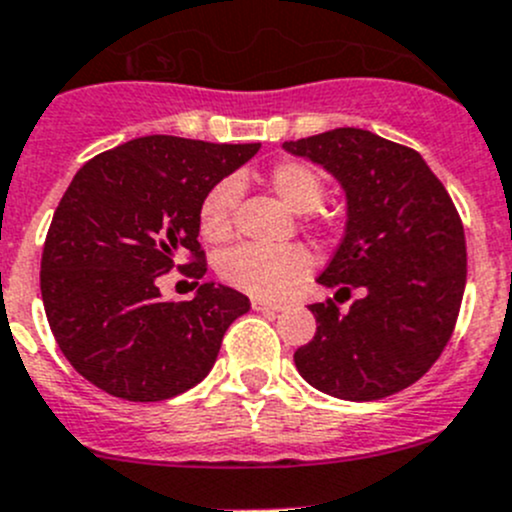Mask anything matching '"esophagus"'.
I'll return each mask as SVG.
<instances>
[{"label":"esophagus","instance_id":"34e87169","mask_svg":"<svg viewBox=\"0 0 512 512\" xmlns=\"http://www.w3.org/2000/svg\"><path fill=\"white\" fill-rule=\"evenodd\" d=\"M252 309H255V312H282V309H285V304L267 302V299H252Z\"/></svg>","mask_w":512,"mask_h":512}]
</instances>
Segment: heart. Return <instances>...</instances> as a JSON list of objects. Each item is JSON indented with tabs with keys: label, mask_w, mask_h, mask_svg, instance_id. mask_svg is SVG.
Segmentation results:
<instances>
[{
	"label": "heart",
	"mask_w": 512,
	"mask_h": 512,
	"mask_svg": "<svg viewBox=\"0 0 512 512\" xmlns=\"http://www.w3.org/2000/svg\"><path fill=\"white\" fill-rule=\"evenodd\" d=\"M272 193L294 213H312L324 198V180L317 168L299 160H282L267 175ZM240 185L235 178L220 180L205 193L198 208V230L203 240L220 245L232 235ZM218 277L255 299H277L312 270V257L302 245H237L215 260Z\"/></svg>",
	"instance_id": "1"
}]
</instances>
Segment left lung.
<instances>
[{"label": "left lung", "mask_w": 512, "mask_h": 512, "mask_svg": "<svg viewBox=\"0 0 512 512\" xmlns=\"http://www.w3.org/2000/svg\"><path fill=\"white\" fill-rule=\"evenodd\" d=\"M282 148L322 165L347 195L344 237L317 282L337 294L361 289L347 314L332 299L309 304L317 332L294 352V366L334 399L396 394L436 364L456 327L466 289L456 205L416 151L364 128Z\"/></svg>", "instance_id": "left-lung-1"}]
</instances>
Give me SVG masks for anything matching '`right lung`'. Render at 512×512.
<instances>
[{
  "instance_id": "obj_1",
  "label": "right lung",
  "mask_w": 512,
  "mask_h": 512,
  "mask_svg": "<svg viewBox=\"0 0 512 512\" xmlns=\"http://www.w3.org/2000/svg\"><path fill=\"white\" fill-rule=\"evenodd\" d=\"M257 151L260 143L143 136L81 165L46 235L41 299L86 381L118 399L163 401L208 376L250 299L205 282L190 302H170L158 277L185 255L195 260L180 270L205 275L200 203Z\"/></svg>"
}]
</instances>
